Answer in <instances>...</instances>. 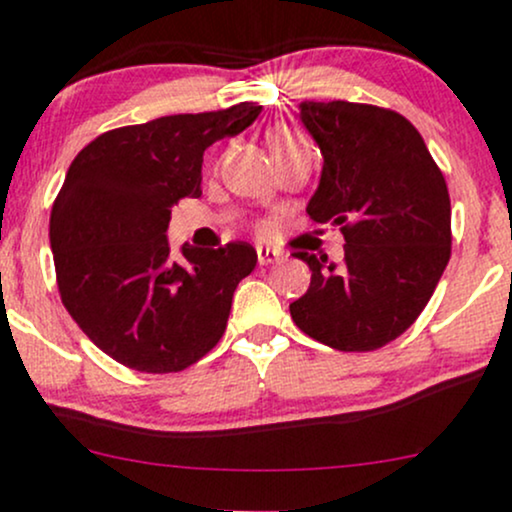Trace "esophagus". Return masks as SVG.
I'll list each match as a JSON object with an SVG mask.
<instances>
[{
	"label": "esophagus",
	"instance_id": "34e87169",
	"mask_svg": "<svg viewBox=\"0 0 512 512\" xmlns=\"http://www.w3.org/2000/svg\"><path fill=\"white\" fill-rule=\"evenodd\" d=\"M279 260H282V255H279L277 250H272V247H257V262H260L262 267L274 265V262Z\"/></svg>",
	"mask_w": 512,
	"mask_h": 512
}]
</instances>
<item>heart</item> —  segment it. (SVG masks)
Listing matches in <instances>:
<instances>
[{
  "instance_id": "heart-1",
  "label": "heart",
  "mask_w": 512,
  "mask_h": 512,
  "mask_svg": "<svg viewBox=\"0 0 512 512\" xmlns=\"http://www.w3.org/2000/svg\"><path fill=\"white\" fill-rule=\"evenodd\" d=\"M299 143H306L299 133L291 131V128H274L272 133H269V148H272V155L282 153L286 148H294V145Z\"/></svg>"
}]
</instances>
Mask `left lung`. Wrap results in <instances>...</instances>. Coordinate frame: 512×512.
<instances>
[{
  "mask_svg": "<svg viewBox=\"0 0 512 512\" xmlns=\"http://www.w3.org/2000/svg\"><path fill=\"white\" fill-rule=\"evenodd\" d=\"M323 172L306 211L345 235L342 265L296 252L311 286L289 306L308 338L340 352L379 350L428 306L452 247L447 182L401 114L352 101H303Z\"/></svg>",
  "mask_w": 512,
  "mask_h": 512,
  "instance_id": "1",
  "label": "left lung"
}]
</instances>
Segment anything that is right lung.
Returning <instances> with one entry per match:
<instances>
[{"instance_id":"1","label":"right lung","mask_w":512,"mask_h":512,"mask_svg":"<svg viewBox=\"0 0 512 512\" xmlns=\"http://www.w3.org/2000/svg\"><path fill=\"white\" fill-rule=\"evenodd\" d=\"M262 106L174 114L101 133L72 160L50 213L60 299L101 352L136 372H182L226 333L233 291L257 265L250 243L182 245L167 228L201 196L204 150L243 133Z\"/></svg>"}]
</instances>
